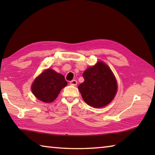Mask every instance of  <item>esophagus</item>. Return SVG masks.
Wrapping results in <instances>:
<instances>
[{
    "mask_svg": "<svg viewBox=\"0 0 155 155\" xmlns=\"http://www.w3.org/2000/svg\"><path fill=\"white\" fill-rule=\"evenodd\" d=\"M70 84L71 85H73V86H76L77 85V80H72L70 82Z\"/></svg>",
    "mask_w": 155,
    "mask_h": 155,
    "instance_id": "1",
    "label": "esophagus"
}]
</instances>
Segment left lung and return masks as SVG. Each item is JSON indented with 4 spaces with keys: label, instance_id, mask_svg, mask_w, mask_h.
Instances as JSON below:
<instances>
[{
    "label": "left lung",
    "instance_id": "8db88e82",
    "mask_svg": "<svg viewBox=\"0 0 155 155\" xmlns=\"http://www.w3.org/2000/svg\"><path fill=\"white\" fill-rule=\"evenodd\" d=\"M84 82L78 90L88 105L101 108L112 101L117 90V81L109 67L103 61L97 62L83 74Z\"/></svg>",
    "mask_w": 155,
    "mask_h": 155
}]
</instances>
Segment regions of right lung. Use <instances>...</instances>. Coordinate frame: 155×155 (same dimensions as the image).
I'll return each instance as SVG.
<instances>
[{"label": "right lung", "mask_w": 155, "mask_h": 155, "mask_svg": "<svg viewBox=\"0 0 155 155\" xmlns=\"http://www.w3.org/2000/svg\"><path fill=\"white\" fill-rule=\"evenodd\" d=\"M67 84L64 75L48 68L33 81L31 91L38 100L49 103L56 99L60 91Z\"/></svg>", "instance_id": "right-lung-1"}]
</instances>
